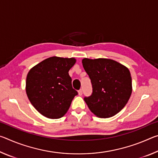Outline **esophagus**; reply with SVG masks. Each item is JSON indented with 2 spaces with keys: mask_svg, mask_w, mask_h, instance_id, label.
I'll list each match as a JSON object with an SVG mask.
<instances>
[{
  "mask_svg": "<svg viewBox=\"0 0 158 158\" xmlns=\"http://www.w3.org/2000/svg\"><path fill=\"white\" fill-rule=\"evenodd\" d=\"M82 93H83V92H82V90H81V89H80V90H79V91H78V95L81 96V95H82Z\"/></svg>",
  "mask_w": 158,
  "mask_h": 158,
  "instance_id": "obj_1",
  "label": "esophagus"
}]
</instances>
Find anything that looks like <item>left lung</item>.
Masks as SVG:
<instances>
[{"instance_id":"left-lung-1","label":"left lung","mask_w":158,"mask_h":158,"mask_svg":"<svg viewBox=\"0 0 158 158\" xmlns=\"http://www.w3.org/2000/svg\"><path fill=\"white\" fill-rule=\"evenodd\" d=\"M83 67L89 74L93 93L84 100L92 113L99 118H110L126 105L132 94L129 69L109 58H83Z\"/></svg>"}]
</instances>
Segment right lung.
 Segmentation results:
<instances>
[{"instance_id":"1","label":"right lung","mask_w":158,"mask_h":158,"mask_svg":"<svg viewBox=\"0 0 158 158\" xmlns=\"http://www.w3.org/2000/svg\"><path fill=\"white\" fill-rule=\"evenodd\" d=\"M74 58L52 56L33 67L28 73L26 92L35 109L52 119L63 117L77 92L72 86L68 72Z\"/></svg>"}]
</instances>
